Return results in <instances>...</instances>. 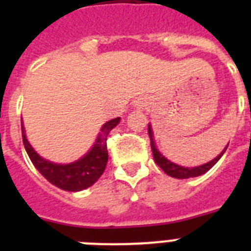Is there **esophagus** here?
<instances>
[{"instance_id":"1","label":"esophagus","mask_w":251,"mask_h":251,"mask_svg":"<svg viewBox=\"0 0 251 251\" xmlns=\"http://www.w3.org/2000/svg\"><path fill=\"white\" fill-rule=\"evenodd\" d=\"M138 108H145L146 105H147V101H146L145 99H141V100H139V101H138Z\"/></svg>"}]
</instances>
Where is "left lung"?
Masks as SVG:
<instances>
[{
	"label": "left lung",
	"mask_w": 251,
	"mask_h": 251,
	"mask_svg": "<svg viewBox=\"0 0 251 251\" xmlns=\"http://www.w3.org/2000/svg\"><path fill=\"white\" fill-rule=\"evenodd\" d=\"M149 135H150V139H151V150H152V153H153V160L156 163L159 167L163 169V171L167 173L168 176H171V177H175V178H179V179H183V178H190V177H198L201 175H204L207 171H210L211 168L214 167L216 163L219 161V159L224 155L226 150V149L223 150L220 155L215 157L214 160L208 161L206 164L203 165H199V167H194V168H187V167H181L178 164H175V163H172L161 155L159 152V150L156 149V146H155V142H153V133H152V127L151 125H149ZM229 145V143H228Z\"/></svg>",
	"instance_id": "1"
}]
</instances>
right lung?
Here are the masks:
<instances>
[{
  "label": "right lung",
  "instance_id": "right-lung-1",
  "mask_svg": "<svg viewBox=\"0 0 251 251\" xmlns=\"http://www.w3.org/2000/svg\"><path fill=\"white\" fill-rule=\"evenodd\" d=\"M118 122H120V117L105 122L92 149L83 157H80L79 160L70 163V164H56L39 156V153L32 149V146L29 145L25 138L23 124H22V138H23V145L32 164L49 182L62 190L80 191L92 186L105 171L106 163H108L106 137L110 130L118 125Z\"/></svg>",
  "mask_w": 251,
  "mask_h": 251
}]
</instances>
